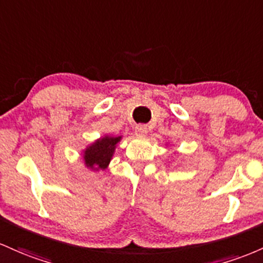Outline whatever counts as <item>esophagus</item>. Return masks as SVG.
<instances>
[{"instance_id":"34e87169","label":"esophagus","mask_w":263,"mask_h":263,"mask_svg":"<svg viewBox=\"0 0 263 263\" xmlns=\"http://www.w3.org/2000/svg\"><path fill=\"white\" fill-rule=\"evenodd\" d=\"M146 132H147V126L144 125V124H140V125L135 126V134L139 135V137L140 135L146 134Z\"/></svg>"}]
</instances>
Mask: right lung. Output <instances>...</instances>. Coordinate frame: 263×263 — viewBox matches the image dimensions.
<instances>
[{
    "mask_svg": "<svg viewBox=\"0 0 263 263\" xmlns=\"http://www.w3.org/2000/svg\"><path fill=\"white\" fill-rule=\"evenodd\" d=\"M120 140V137L118 138H102L100 140H97L92 145L88 146L84 152V161L88 167H96L98 169H105L113 156L116 144Z\"/></svg>",
    "mask_w": 263,
    "mask_h": 263,
    "instance_id": "add662e5",
    "label": "right lung"
}]
</instances>
